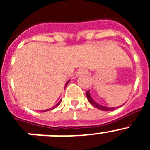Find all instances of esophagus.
Instances as JSON below:
<instances>
[{
	"mask_svg": "<svg viewBox=\"0 0 150 150\" xmlns=\"http://www.w3.org/2000/svg\"><path fill=\"white\" fill-rule=\"evenodd\" d=\"M87 73V70L85 69H80L78 70L77 73H76V76H81V75H85Z\"/></svg>",
	"mask_w": 150,
	"mask_h": 150,
	"instance_id": "esophagus-1",
	"label": "esophagus"
}]
</instances>
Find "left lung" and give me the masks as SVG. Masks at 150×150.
Listing matches in <instances>:
<instances>
[{
    "label": "left lung",
    "mask_w": 150,
    "mask_h": 150,
    "mask_svg": "<svg viewBox=\"0 0 150 150\" xmlns=\"http://www.w3.org/2000/svg\"><path fill=\"white\" fill-rule=\"evenodd\" d=\"M86 96H87V98L88 100L89 103H90L91 105H93L94 107H95L96 108L99 109V110H104V111H109V110H114L115 109H117V108H109V107H105V106H102V105H100V104H98L97 102H95L93 98H91L90 94V91H88L86 92ZM124 105V104H123ZM121 105V106H123Z\"/></svg>",
    "instance_id": "left-lung-1"
}]
</instances>
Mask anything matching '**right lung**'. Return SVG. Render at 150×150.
<instances>
[{"label":"right lung","mask_w":150,"mask_h":150,"mask_svg":"<svg viewBox=\"0 0 150 150\" xmlns=\"http://www.w3.org/2000/svg\"><path fill=\"white\" fill-rule=\"evenodd\" d=\"M69 81H70V80H69V81H67V82H66V84H65V87H66V86H67V85H68V84H69ZM61 101H62V100H60L59 102L58 103V104H56V105H55V106H53V107H52V108H50V109H47V110H42V111H48V110H52V109H54V108H56V107H58V106H59V104H60V103H61Z\"/></svg>","instance_id":"add662e5"}]
</instances>
